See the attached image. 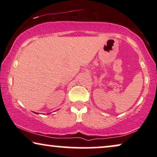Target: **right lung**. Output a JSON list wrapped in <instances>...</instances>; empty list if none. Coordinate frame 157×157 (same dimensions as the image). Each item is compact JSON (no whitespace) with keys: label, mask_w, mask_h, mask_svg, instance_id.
<instances>
[{"label":"right lung","mask_w":157,"mask_h":157,"mask_svg":"<svg viewBox=\"0 0 157 157\" xmlns=\"http://www.w3.org/2000/svg\"><path fill=\"white\" fill-rule=\"evenodd\" d=\"M34 113H36V112H34Z\"/></svg>","instance_id":"obj_1"}]
</instances>
